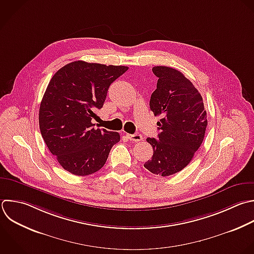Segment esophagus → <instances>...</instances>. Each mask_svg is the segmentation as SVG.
<instances>
[{
  "label": "esophagus",
  "mask_w": 254,
  "mask_h": 254,
  "mask_svg": "<svg viewBox=\"0 0 254 254\" xmlns=\"http://www.w3.org/2000/svg\"><path fill=\"white\" fill-rule=\"evenodd\" d=\"M127 138L130 140V141H133V142H139V141H142L143 140V137L141 134H127Z\"/></svg>",
  "instance_id": "34e87169"
}]
</instances>
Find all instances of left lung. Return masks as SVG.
<instances>
[{
    "mask_svg": "<svg viewBox=\"0 0 254 254\" xmlns=\"http://www.w3.org/2000/svg\"><path fill=\"white\" fill-rule=\"evenodd\" d=\"M152 70L159 79L150 108L162 119L157 123V140L147 138L154 154L144 167L167 177L182 171L191 161L203 141L207 116L201 95L182 72L169 66H154Z\"/></svg>",
    "mask_w": 254,
    "mask_h": 254,
    "instance_id": "left-lung-1",
    "label": "left lung"
}]
</instances>
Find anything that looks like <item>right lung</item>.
Instances as JSON below:
<instances>
[{"label": "right lung", "instance_id": "1", "mask_svg": "<svg viewBox=\"0 0 254 254\" xmlns=\"http://www.w3.org/2000/svg\"><path fill=\"white\" fill-rule=\"evenodd\" d=\"M127 70V66L77 61L51 79L40 106V129L65 171L76 176L99 171L120 141L119 133L94 129L91 120L102 108L110 84Z\"/></svg>", "mask_w": 254, "mask_h": 254}]
</instances>
